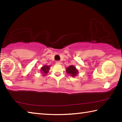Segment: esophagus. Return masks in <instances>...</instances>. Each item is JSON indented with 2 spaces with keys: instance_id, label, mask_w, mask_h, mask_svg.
Masks as SVG:
<instances>
[{
  "instance_id": "1",
  "label": "esophagus",
  "mask_w": 122,
  "mask_h": 122,
  "mask_svg": "<svg viewBox=\"0 0 122 122\" xmlns=\"http://www.w3.org/2000/svg\"><path fill=\"white\" fill-rule=\"evenodd\" d=\"M56 63L57 64H62V62L61 61H56Z\"/></svg>"
}]
</instances>
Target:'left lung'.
Here are the masks:
<instances>
[{
    "label": "left lung",
    "mask_w": 122,
    "mask_h": 122,
    "mask_svg": "<svg viewBox=\"0 0 122 122\" xmlns=\"http://www.w3.org/2000/svg\"><path fill=\"white\" fill-rule=\"evenodd\" d=\"M66 72L71 75L72 77H75L77 76L78 74V70L76 69L75 66L73 65L69 66L68 67L66 68Z\"/></svg>",
    "instance_id": "obj_1"
}]
</instances>
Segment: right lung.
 Here are the masks:
<instances>
[{
    "mask_svg": "<svg viewBox=\"0 0 122 122\" xmlns=\"http://www.w3.org/2000/svg\"><path fill=\"white\" fill-rule=\"evenodd\" d=\"M51 68V66L45 65L41 68L40 72L44 76H46V74L48 73L49 69Z\"/></svg>",
    "mask_w": 122,
    "mask_h": 122,
    "instance_id": "1",
    "label": "right lung"
}]
</instances>
